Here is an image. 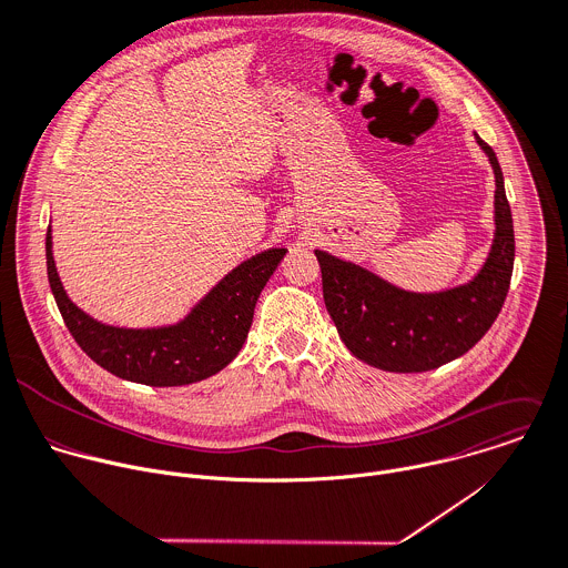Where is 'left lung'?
Listing matches in <instances>:
<instances>
[{"instance_id": "1", "label": "left lung", "mask_w": 568, "mask_h": 568, "mask_svg": "<svg viewBox=\"0 0 568 568\" xmlns=\"http://www.w3.org/2000/svg\"><path fill=\"white\" fill-rule=\"evenodd\" d=\"M496 174V234L480 272L443 292H409L378 274L314 250L323 274L325 307L347 345L363 363L383 372H429L467 354L498 318L516 258L514 219L498 156L476 134Z\"/></svg>"}]
</instances>
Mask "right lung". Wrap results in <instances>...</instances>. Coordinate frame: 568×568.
Instances as JSON below:
<instances>
[{"mask_svg":"<svg viewBox=\"0 0 568 568\" xmlns=\"http://www.w3.org/2000/svg\"><path fill=\"white\" fill-rule=\"evenodd\" d=\"M50 232L48 227V281L72 338L105 372L150 387L192 385L227 367L247 338L265 283L287 252L285 247H270L250 256L227 272L179 323L116 327L92 318L70 301L57 274Z\"/></svg>","mask_w":568,"mask_h":568,"instance_id":"add662e5","label":"right lung"}]
</instances>
